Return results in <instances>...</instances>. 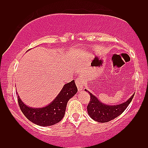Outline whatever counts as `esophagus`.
I'll return each instance as SVG.
<instances>
[{
	"mask_svg": "<svg viewBox=\"0 0 148 148\" xmlns=\"http://www.w3.org/2000/svg\"><path fill=\"white\" fill-rule=\"evenodd\" d=\"M76 86H77L78 90H83L84 81L81 79V78H77V79L76 80Z\"/></svg>",
	"mask_w": 148,
	"mask_h": 148,
	"instance_id": "34e87169",
	"label": "esophagus"
}]
</instances>
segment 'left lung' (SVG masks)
<instances>
[{"label": "left lung", "mask_w": 148, "mask_h": 148, "mask_svg": "<svg viewBox=\"0 0 148 148\" xmlns=\"http://www.w3.org/2000/svg\"><path fill=\"white\" fill-rule=\"evenodd\" d=\"M85 90L86 91V89ZM88 93L90 99L87 106L88 114L92 119L98 123H107L121 115L127 109L135 95L133 94L125 103L116 106H108L100 102L90 92Z\"/></svg>", "instance_id": "left-lung-1"}]
</instances>
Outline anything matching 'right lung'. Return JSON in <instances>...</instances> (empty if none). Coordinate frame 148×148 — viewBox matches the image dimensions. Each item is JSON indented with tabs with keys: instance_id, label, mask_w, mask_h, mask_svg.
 <instances>
[{
	"instance_id": "1",
	"label": "right lung",
	"mask_w": 148,
	"mask_h": 148,
	"mask_svg": "<svg viewBox=\"0 0 148 148\" xmlns=\"http://www.w3.org/2000/svg\"><path fill=\"white\" fill-rule=\"evenodd\" d=\"M78 91L74 80L65 84L56 99L46 107L33 108L27 107L17 95L20 110L24 116L31 121L41 127H48L62 121L66 112V106L70 98Z\"/></svg>"
}]
</instances>
